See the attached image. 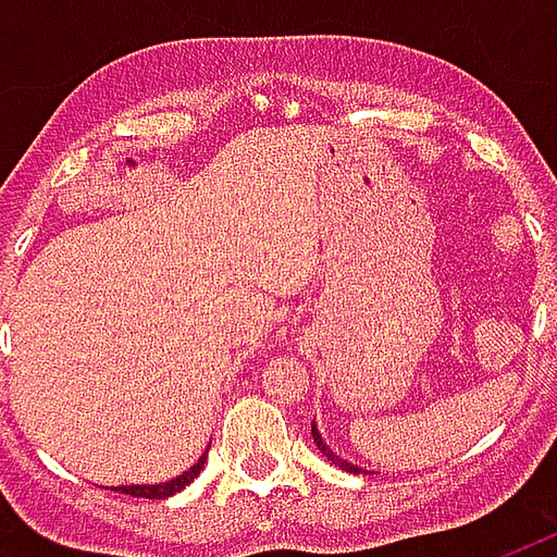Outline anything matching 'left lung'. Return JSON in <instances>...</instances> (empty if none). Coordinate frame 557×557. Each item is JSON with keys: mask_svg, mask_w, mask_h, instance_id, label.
I'll use <instances>...</instances> for the list:
<instances>
[{"mask_svg": "<svg viewBox=\"0 0 557 557\" xmlns=\"http://www.w3.org/2000/svg\"><path fill=\"white\" fill-rule=\"evenodd\" d=\"M310 432H313V442H315V447H319V454L327 456L334 466L343 468V471H363V468H358L355 462H349V459H343V456H337L334 450H331V447H327L325 438H322V432H319V426H315V420H313V426H310Z\"/></svg>", "mask_w": 557, "mask_h": 557, "instance_id": "1", "label": "left lung"}]
</instances>
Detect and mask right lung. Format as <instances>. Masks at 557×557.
I'll use <instances>...</instances> for the list:
<instances>
[{
  "mask_svg": "<svg viewBox=\"0 0 557 557\" xmlns=\"http://www.w3.org/2000/svg\"><path fill=\"white\" fill-rule=\"evenodd\" d=\"M206 459H208V450L199 456L187 471L175 474L172 480H163V483H125V486H107V490H119V492H125V495H134V498H170V495H175V492H182L184 486H190L194 478H199V471L206 468Z\"/></svg>",
  "mask_w": 557,
  "mask_h": 557,
  "instance_id": "add662e5",
  "label": "right lung"
}]
</instances>
